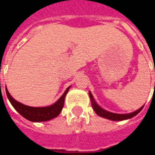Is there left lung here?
I'll return each mask as SVG.
<instances>
[{
    "label": "left lung",
    "instance_id": "8db88e82",
    "mask_svg": "<svg viewBox=\"0 0 155 155\" xmlns=\"http://www.w3.org/2000/svg\"><path fill=\"white\" fill-rule=\"evenodd\" d=\"M89 95H90V98H91V104H92V107L94 109V110L95 111V113L99 115V116L103 117V118H105V119H108V120H114V121H118V120H128V119H130L132 117L135 116L137 114H139L141 110L143 109V106L139 109L138 110L134 111L133 113H130V114H114V113H111V112H109V111H106L103 110L102 108H101L94 101L93 95L91 94V92H89Z\"/></svg>",
    "mask_w": 155,
    "mask_h": 155
}]
</instances>
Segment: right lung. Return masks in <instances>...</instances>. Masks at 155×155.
Masks as SVG:
<instances>
[{"mask_svg":"<svg viewBox=\"0 0 155 155\" xmlns=\"http://www.w3.org/2000/svg\"><path fill=\"white\" fill-rule=\"evenodd\" d=\"M70 87L66 89V91H64L62 96L54 104L48 106V107L41 108L31 107V106H27L21 103H19L18 101H15L12 97V95L9 94L7 89H5V92H6V95H7L11 104L19 114H21L22 116L25 118L26 120L32 121V122H41V121H47V120H51L60 114L63 109V106H64V97L69 91Z\"/></svg>","mask_w":155,"mask_h":155,"instance_id":"obj_1","label":"right lung"}]
</instances>
